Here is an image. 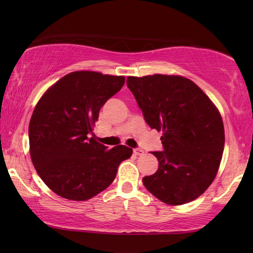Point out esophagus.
Returning a JSON list of instances; mask_svg holds the SVG:
<instances>
[{
    "instance_id": "1",
    "label": "esophagus",
    "mask_w": 253,
    "mask_h": 253,
    "mask_svg": "<svg viewBox=\"0 0 253 253\" xmlns=\"http://www.w3.org/2000/svg\"><path fill=\"white\" fill-rule=\"evenodd\" d=\"M133 153H135L136 155H142L144 152H143V150H142V149H140V148H136V149H133Z\"/></svg>"
}]
</instances>
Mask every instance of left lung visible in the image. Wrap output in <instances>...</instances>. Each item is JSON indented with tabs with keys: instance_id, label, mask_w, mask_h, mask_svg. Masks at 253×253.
I'll return each instance as SVG.
<instances>
[{
	"instance_id": "left-lung-1",
	"label": "left lung",
	"mask_w": 253,
	"mask_h": 253,
	"mask_svg": "<svg viewBox=\"0 0 253 253\" xmlns=\"http://www.w3.org/2000/svg\"><path fill=\"white\" fill-rule=\"evenodd\" d=\"M127 87L150 128L163 131V151L151 152L159 169L143 177L144 187L171 206L195 200L212 184L221 163L225 143L221 114L185 77H128Z\"/></svg>"
}]
</instances>
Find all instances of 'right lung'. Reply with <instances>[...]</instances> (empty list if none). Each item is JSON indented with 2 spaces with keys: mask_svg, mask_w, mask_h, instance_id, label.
Listing matches in <instances>:
<instances>
[{
  "mask_svg": "<svg viewBox=\"0 0 253 253\" xmlns=\"http://www.w3.org/2000/svg\"><path fill=\"white\" fill-rule=\"evenodd\" d=\"M125 84L124 76L74 72L42 95L29 123L30 157L50 189L68 200L84 201L115 179L132 149H107L94 140L92 128L105 102Z\"/></svg>",
  "mask_w": 253,
  "mask_h": 253,
  "instance_id": "obj_1",
  "label": "right lung"
}]
</instances>
